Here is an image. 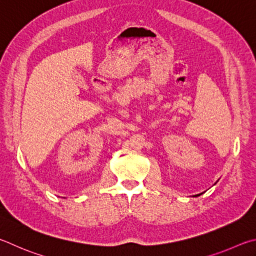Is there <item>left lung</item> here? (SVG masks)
I'll return each instance as SVG.
<instances>
[{
	"mask_svg": "<svg viewBox=\"0 0 256 256\" xmlns=\"http://www.w3.org/2000/svg\"><path fill=\"white\" fill-rule=\"evenodd\" d=\"M198 196H199V194H198Z\"/></svg>",
	"mask_w": 256,
	"mask_h": 256,
	"instance_id": "left-lung-1",
	"label": "left lung"
}]
</instances>
